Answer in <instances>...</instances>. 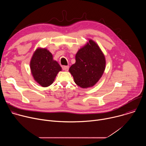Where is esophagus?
Here are the masks:
<instances>
[{"label": "esophagus", "instance_id": "1", "mask_svg": "<svg viewBox=\"0 0 146 146\" xmlns=\"http://www.w3.org/2000/svg\"><path fill=\"white\" fill-rule=\"evenodd\" d=\"M69 68V66H62V69H63V70H65V71H66V72L68 71Z\"/></svg>", "mask_w": 146, "mask_h": 146}]
</instances>
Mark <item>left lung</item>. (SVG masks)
Here are the masks:
<instances>
[{
  "label": "left lung",
  "mask_w": 146,
  "mask_h": 146,
  "mask_svg": "<svg viewBox=\"0 0 146 146\" xmlns=\"http://www.w3.org/2000/svg\"><path fill=\"white\" fill-rule=\"evenodd\" d=\"M106 68V59L99 46L89 39L78 50L76 62L69 68L76 84L82 88L93 87L102 76Z\"/></svg>",
  "instance_id": "1"
}]
</instances>
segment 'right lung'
I'll return each mask as SVG.
<instances>
[{
	"label": "right lung",
	"instance_id": "add662e5",
	"mask_svg": "<svg viewBox=\"0 0 146 146\" xmlns=\"http://www.w3.org/2000/svg\"><path fill=\"white\" fill-rule=\"evenodd\" d=\"M30 68L34 80L43 87L51 85L62 68L46 48H38L33 53Z\"/></svg>",
	"mask_w": 146,
	"mask_h": 146
}]
</instances>
